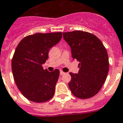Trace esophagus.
Here are the masks:
<instances>
[{"instance_id":"esophagus-1","label":"esophagus","mask_w":123,"mask_h":123,"mask_svg":"<svg viewBox=\"0 0 123 123\" xmlns=\"http://www.w3.org/2000/svg\"><path fill=\"white\" fill-rule=\"evenodd\" d=\"M64 73H64L62 70H61V71H60V74H61V75H62V74H64Z\"/></svg>"}]
</instances>
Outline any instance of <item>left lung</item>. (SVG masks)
<instances>
[{
	"instance_id": "left-lung-1",
	"label": "left lung",
	"mask_w": 123,
	"mask_h": 123,
	"mask_svg": "<svg viewBox=\"0 0 123 123\" xmlns=\"http://www.w3.org/2000/svg\"><path fill=\"white\" fill-rule=\"evenodd\" d=\"M70 47L72 57L80 62L77 74L70 73L68 86L74 96L85 99L94 97L105 82L109 69L105 47L93 34L82 31L63 32Z\"/></svg>"
}]
</instances>
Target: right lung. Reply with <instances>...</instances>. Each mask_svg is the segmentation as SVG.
<instances>
[{"label": "right lung", "instance_id": "right-lung-1", "mask_svg": "<svg viewBox=\"0 0 123 123\" xmlns=\"http://www.w3.org/2000/svg\"><path fill=\"white\" fill-rule=\"evenodd\" d=\"M62 32L36 33L23 38L12 59V71L17 87L23 96L35 103H44L53 98L60 71L49 72L42 64L50 48L61 41Z\"/></svg>", "mask_w": 123, "mask_h": 123}]
</instances>
